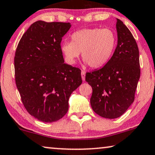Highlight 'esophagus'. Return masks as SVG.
I'll return each mask as SVG.
<instances>
[{
	"mask_svg": "<svg viewBox=\"0 0 155 155\" xmlns=\"http://www.w3.org/2000/svg\"><path fill=\"white\" fill-rule=\"evenodd\" d=\"M81 78L83 81H84L85 78V71L84 70L81 71Z\"/></svg>",
	"mask_w": 155,
	"mask_h": 155,
	"instance_id": "34e87169",
	"label": "esophagus"
}]
</instances>
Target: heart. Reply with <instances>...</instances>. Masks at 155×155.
Instances as JSON below:
<instances>
[{"label": "heart", "mask_w": 155, "mask_h": 155, "mask_svg": "<svg viewBox=\"0 0 155 155\" xmlns=\"http://www.w3.org/2000/svg\"><path fill=\"white\" fill-rule=\"evenodd\" d=\"M71 42L64 41L61 51L67 63L73 64L82 53L90 68H99L111 58L116 46V36L109 28H85L71 35Z\"/></svg>", "instance_id": "obj_1"}]
</instances>
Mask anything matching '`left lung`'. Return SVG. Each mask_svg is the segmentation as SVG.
Listing matches in <instances>:
<instances>
[{"label": "left lung", "mask_w": 155, "mask_h": 155, "mask_svg": "<svg viewBox=\"0 0 155 155\" xmlns=\"http://www.w3.org/2000/svg\"><path fill=\"white\" fill-rule=\"evenodd\" d=\"M116 29L117 45L111 58L102 68L85 74L92 88V110L108 119L121 116L134 102L140 74L137 41L118 18Z\"/></svg>", "instance_id": "left-lung-1"}]
</instances>
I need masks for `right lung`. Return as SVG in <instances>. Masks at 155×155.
<instances>
[{"label": "right lung", "instance_id": "obj_1", "mask_svg": "<svg viewBox=\"0 0 155 155\" xmlns=\"http://www.w3.org/2000/svg\"><path fill=\"white\" fill-rule=\"evenodd\" d=\"M70 23H33L15 56V82L27 111L43 122L58 120L68 110L71 92L81 84V70L64 63L61 43Z\"/></svg>", "mask_w": 155, "mask_h": 155}]
</instances>
